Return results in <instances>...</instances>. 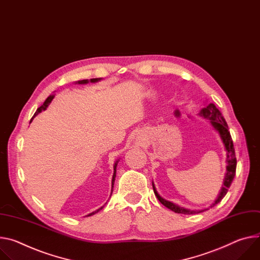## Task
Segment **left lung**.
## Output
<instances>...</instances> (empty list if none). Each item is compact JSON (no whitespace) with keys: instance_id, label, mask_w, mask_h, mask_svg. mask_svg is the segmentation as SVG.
I'll list each match as a JSON object with an SVG mask.
<instances>
[{"instance_id":"left-lung-1","label":"left lung","mask_w":260,"mask_h":260,"mask_svg":"<svg viewBox=\"0 0 260 260\" xmlns=\"http://www.w3.org/2000/svg\"><path fill=\"white\" fill-rule=\"evenodd\" d=\"M200 116L204 117L205 119L209 120L211 125L214 126L215 129H217V132H219L220 137L223 141L224 146L226 148L227 151V166H226V174H225V179L223 182V186L221 188V192L219 194V197L216 199V201L210 205V207H214L216 204H218L227 194L228 192V188L230 187L232 180L235 176V170H237V157H235V151H234V147H233V142H232V139L229 133V128L227 125V122L225 121L224 117L222 116V113L217 109V107L214 104H209L207 105L205 108H203L200 111ZM152 187H153V192L156 196V198L158 199V201L165 205L166 207H168L169 209H171L172 211L176 212V214H183V215H193V214H198V212L204 211V210H188L185 208H182L170 201H167L162 199L158 193L155 190V186L152 182Z\"/></svg>"}]
</instances>
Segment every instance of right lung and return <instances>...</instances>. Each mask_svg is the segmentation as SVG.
I'll list each match as a JSON object with an SVG mask.
<instances>
[{
	"mask_svg": "<svg viewBox=\"0 0 260 260\" xmlns=\"http://www.w3.org/2000/svg\"><path fill=\"white\" fill-rule=\"evenodd\" d=\"M101 79H91L90 80V82H92V83H95V82H98V81H100ZM88 83V80H82V81H78V84H87ZM54 96L55 95H50L48 99H46L45 100V102H44V104L40 107V108H38L37 109V111H36V113H35V115H37L38 113H40L41 111H43V110H45L46 108H48L49 107V105H50V103L52 102V100L54 99ZM32 119H33V118H32ZM32 119H31V121H32ZM117 162L118 161H116L115 162V165H114V174H113V178H112V188H113V185H114V181H115V177H116V167H117ZM112 194V193H111ZM101 208H103V207H101ZM100 208V209H101ZM99 209V210H100ZM99 210H96V211H99ZM96 211H94V212H91V214H89L88 216H92V215H94V214H95V212Z\"/></svg>",
	"mask_w": 260,
	"mask_h": 260,
	"instance_id": "1",
	"label": "right lung"
}]
</instances>
